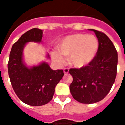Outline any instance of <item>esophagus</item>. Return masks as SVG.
I'll return each instance as SVG.
<instances>
[{"label":"esophagus","mask_w":125,"mask_h":125,"mask_svg":"<svg viewBox=\"0 0 125 125\" xmlns=\"http://www.w3.org/2000/svg\"><path fill=\"white\" fill-rule=\"evenodd\" d=\"M63 72H64V73H68V72H69V69H68V68H65L64 69H63Z\"/></svg>","instance_id":"1"}]
</instances>
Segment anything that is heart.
<instances>
[{"label":"heart","mask_w":125,"mask_h":125,"mask_svg":"<svg viewBox=\"0 0 125 125\" xmlns=\"http://www.w3.org/2000/svg\"><path fill=\"white\" fill-rule=\"evenodd\" d=\"M58 49L62 55L69 57L70 64L76 68H82L88 64L96 55L98 41L93 35L74 34L65 37L61 41ZM60 53L55 52L53 59L62 64L65 59Z\"/></svg>","instance_id":"heart-1"}]
</instances>
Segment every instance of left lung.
Instances as JSON below:
<instances>
[{
	"mask_svg": "<svg viewBox=\"0 0 125 125\" xmlns=\"http://www.w3.org/2000/svg\"><path fill=\"white\" fill-rule=\"evenodd\" d=\"M98 40L96 56L87 65L69 70L73 81L70 85L72 96L79 102L92 104L104 98L115 80L118 53L106 34L95 29Z\"/></svg>",
	"mask_w": 125,
	"mask_h": 125,
	"instance_id": "left-lung-1",
	"label": "left lung"
}]
</instances>
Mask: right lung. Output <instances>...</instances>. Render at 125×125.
<instances>
[{"label": "right lung", "mask_w": 125, "mask_h": 125, "mask_svg": "<svg viewBox=\"0 0 125 125\" xmlns=\"http://www.w3.org/2000/svg\"><path fill=\"white\" fill-rule=\"evenodd\" d=\"M43 31L33 28L24 33L13 44L8 62L9 76L17 96L24 103L35 106L46 104L53 98L55 86L64 75L62 70H53L45 62L32 68H27L23 62L25 44L40 43Z\"/></svg>", "instance_id": "obj_1"}]
</instances>
